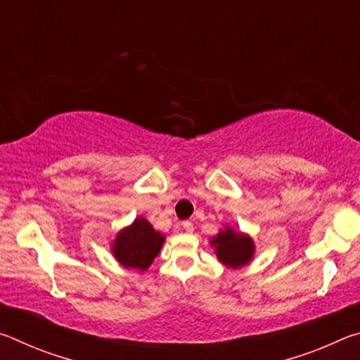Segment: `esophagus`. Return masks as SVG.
<instances>
[{
  "instance_id": "obj_1",
  "label": "esophagus",
  "mask_w": 360,
  "mask_h": 360,
  "mask_svg": "<svg viewBox=\"0 0 360 360\" xmlns=\"http://www.w3.org/2000/svg\"><path fill=\"white\" fill-rule=\"evenodd\" d=\"M182 229H184L187 233H192V231H193V224L191 221H184V222H182Z\"/></svg>"
}]
</instances>
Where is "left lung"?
<instances>
[{
  "label": "left lung",
  "instance_id": "obj_1",
  "mask_svg": "<svg viewBox=\"0 0 360 360\" xmlns=\"http://www.w3.org/2000/svg\"><path fill=\"white\" fill-rule=\"evenodd\" d=\"M211 246L216 249L217 259L229 268H241L248 265L255 252L251 236L235 231L231 227H225L214 238H211Z\"/></svg>",
  "mask_w": 360,
  "mask_h": 360
}]
</instances>
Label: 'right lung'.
<instances>
[{"label": "right lung", "instance_id": "right-lung-1", "mask_svg": "<svg viewBox=\"0 0 360 360\" xmlns=\"http://www.w3.org/2000/svg\"><path fill=\"white\" fill-rule=\"evenodd\" d=\"M163 241L165 236L139 216L131 225L119 231L111 249L122 266L146 271L160 252Z\"/></svg>", "mask_w": 360, "mask_h": 360}]
</instances>
